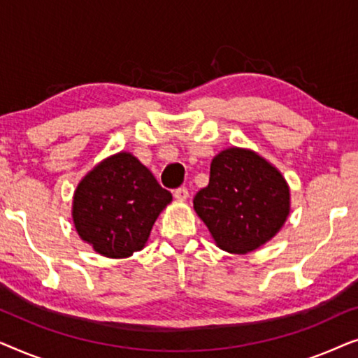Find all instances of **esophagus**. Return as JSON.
Listing matches in <instances>:
<instances>
[{"instance_id": "1", "label": "esophagus", "mask_w": 358, "mask_h": 358, "mask_svg": "<svg viewBox=\"0 0 358 358\" xmlns=\"http://www.w3.org/2000/svg\"><path fill=\"white\" fill-rule=\"evenodd\" d=\"M174 197L178 199V200H180V202H184V200H187V197H189V190H187V187H179V189H176V190H174Z\"/></svg>"}]
</instances>
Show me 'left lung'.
Returning <instances> with one entry per match:
<instances>
[{
    "instance_id": "1",
    "label": "left lung",
    "mask_w": 358,
    "mask_h": 358,
    "mask_svg": "<svg viewBox=\"0 0 358 358\" xmlns=\"http://www.w3.org/2000/svg\"><path fill=\"white\" fill-rule=\"evenodd\" d=\"M194 210L220 249L248 254L282 229L290 215V187L256 151L231 146L212 159L208 185L194 197Z\"/></svg>"
}]
</instances>
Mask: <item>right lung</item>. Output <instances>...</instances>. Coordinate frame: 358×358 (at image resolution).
Masks as SVG:
<instances>
[{
    "instance_id": "1",
    "label": "right lung",
    "mask_w": 358,
    "mask_h": 358,
    "mask_svg": "<svg viewBox=\"0 0 358 358\" xmlns=\"http://www.w3.org/2000/svg\"><path fill=\"white\" fill-rule=\"evenodd\" d=\"M173 195L129 151L102 159L73 194L76 233L97 254L130 257L148 241L151 228Z\"/></svg>"
}]
</instances>
